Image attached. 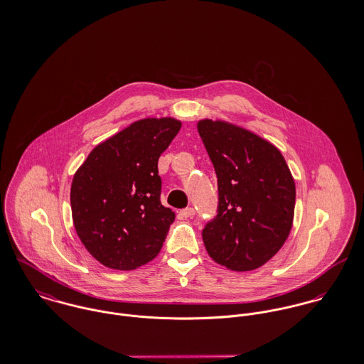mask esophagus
<instances>
[{"label":"esophagus","mask_w":364,"mask_h":364,"mask_svg":"<svg viewBox=\"0 0 364 364\" xmlns=\"http://www.w3.org/2000/svg\"><path fill=\"white\" fill-rule=\"evenodd\" d=\"M195 215V210L192 208H183L179 211V217L181 218H191Z\"/></svg>","instance_id":"1"}]
</instances>
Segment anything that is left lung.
Instances as JSON below:
<instances>
[{"label":"left lung","instance_id":"8db88e82","mask_svg":"<svg viewBox=\"0 0 364 364\" xmlns=\"http://www.w3.org/2000/svg\"><path fill=\"white\" fill-rule=\"evenodd\" d=\"M198 130L218 186L217 215L202 232L206 251L227 269H258L293 227L296 185L289 165L272 143L244 127L202 119Z\"/></svg>","mask_w":364,"mask_h":364}]
</instances>
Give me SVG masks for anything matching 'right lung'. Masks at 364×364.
<instances>
[{"instance_id":"obj_1","label":"right lung","mask_w":364,"mask_h":364,"mask_svg":"<svg viewBox=\"0 0 364 364\" xmlns=\"http://www.w3.org/2000/svg\"><path fill=\"white\" fill-rule=\"evenodd\" d=\"M173 117H146L98 144L71 183L75 231L106 267L133 270L159 254L175 213L161 205L158 158L178 134Z\"/></svg>"}]
</instances>
